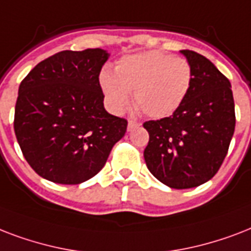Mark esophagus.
<instances>
[{
	"label": "esophagus",
	"instance_id": "esophagus-1",
	"mask_svg": "<svg viewBox=\"0 0 251 251\" xmlns=\"http://www.w3.org/2000/svg\"><path fill=\"white\" fill-rule=\"evenodd\" d=\"M139 126L140 123H137V122H135V120H132V119L128 120V131H132L133 128L139 127Z\"/></svg>",
	"mask_w": 251,
	"mask_h": 251
}]
</instances>
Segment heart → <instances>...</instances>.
I'll return each instance as SVG.
<instances>
[{"mask_svg":"<svg viewBox=\"0 0 251 251\" xmlns=\"http://www.w3.org/2000/svg\"><path fill=\"white\" fill-rule=\"evenodd\" d=\"M191 64L162 51L124 56L114 75L103 72L100 86L114 112H122L133 93V103L149 118H166L179 108L191 89Z\"/></svg>","mask_w":251,"mask_h":251,"instance_id":"obj_1","label":"heart"}]
</instances>
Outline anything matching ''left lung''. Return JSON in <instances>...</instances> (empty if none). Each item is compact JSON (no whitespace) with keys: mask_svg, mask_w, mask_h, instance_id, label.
I'll use <instances>...</instances> for the list:
<instances>
[{"mask_svg":"<svg viewBox=\"0 0 251 251\" xmlns=\"http://www.w3.org/2000/svg\"><path fill=\"white\" fill-rule=\"evenodd\" d=\"M191 64V89L173 115L143 124L149 133L144 158L149 172L176 190L205 183L220 169L234 133L229 79L207 57L180 51Z\"/></svg>","mask_w":251,"mask_h":251,"instance_id":"left-lung-1","label":"left lung"}]
</instances>
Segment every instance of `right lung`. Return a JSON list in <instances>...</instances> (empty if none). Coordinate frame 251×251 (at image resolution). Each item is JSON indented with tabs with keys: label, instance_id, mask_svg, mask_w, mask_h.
I'll return each instance as SVG.
<instances>
[{
	"label": "right lung",
	"instance_id": "1",
	"mask_svg": "<svg viewBox=\"0 0 251 251\" xmlns=\"http://www.w3.org/2000/svg\"><path fill=\"white\" fill-rule=\"evenodd\" d=\"M108 56L100 48L61 51L40 61L19 85L15 136L28 165L44 179H90L127 131V120L103 107L99 73Z\"/></svg>",
	"mask_w": 251,
	"mask_h": 251
}]
</instances>
